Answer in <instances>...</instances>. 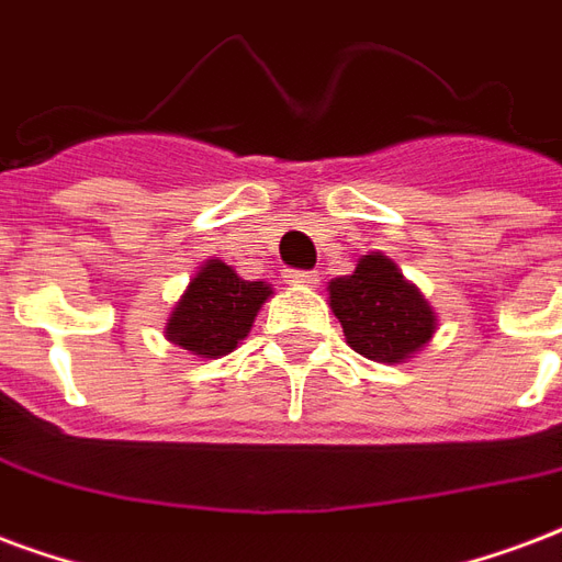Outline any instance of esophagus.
I'll use <instances>...</instances> for the list:
<instances>
[{"mask_svg":"<svg viewBox=\"0 0 562 562\" xmlns=\"http://www.w3.org/2000/svg\"><path fill=\"white\" fill-rule=\"evenodd\" d=\"M286 278H290V281H293V284H316V276L314 272H296V269H293V272H286Z\"/></svg>","mask_w":562,"mask_h":562,"instance_id":"esophagus-1","label":"esophagus"}]
</instances>
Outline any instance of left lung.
<instances>
[{
    "label": "left lung",
    "mask_w": 562,
    "mask_h": 562,
    "mask_svg": "<svg viewBox=\"0 0 562 562\" xmlns=\"http://www.w3.org/2000/svg\"><path fill=\"white\" fill-rule=\"evenodd\" d=\"M328 305L358 356L382 364L412 358L436 335V311L391 257L364 255L352 276L328 281Z\"/></svg>",
    "instance_id": "obj_1"
}]
</instances>
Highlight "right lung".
Listing matches in <instances>:
<instances>
[{
	"instance_id": "1",
	"label": "right lung",
	"mask_w": 562,
	"mask_h": 562,
	"mask_svg": "<svg viewBox=\"0 0 562 562\" xmlns=\"http://www.w3.org/2000/svg\"><path fill=\"white\" fill-rule=\"evenodd\" d=\"M269 296L266 281H243L222 260H206L168 316L166 337L198 358L227 356L251 331Z\"/></svg>"
}]
</instances>
